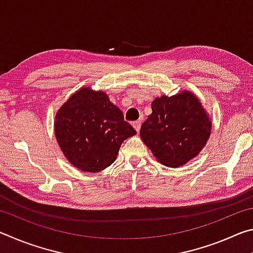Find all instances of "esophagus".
I'll return each mask as SVG.
<instances>
[{"mask_svg":"<svg viewBox=\"0 0 253 253\" xmlns=\"http://www.w3.org/2000/svg\"><path fill=\"white\" fill-rule=\"evenodd\" d=\"M132 126H134L136 131L138 132L140 130V126H142V119H139V121H136V122L132 123Z\"/></svg>","mask_w":253,"mask_h":253,"instance_id":"1","label":"esophagus"}]
</instances>
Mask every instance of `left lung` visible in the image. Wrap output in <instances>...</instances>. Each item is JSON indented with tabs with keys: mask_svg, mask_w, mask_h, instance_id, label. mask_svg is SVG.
Listing matches in <instances>:
<instances>
[{
	"mask_svg": "<svg viewBox=\"0 0 253 253\" xmlns=\"http://www.w3.org/2000/svg\"><path fill=\"white\" fill-rule=\"evenodd\" d=\"M211 130V117L202 102L192 91L182 90L153 100L139 135L161 164L178 168L199 155Z\"/></svg>",
	"mask_w": 253,
	"mask_h": 253,
	"instance_id": "obj_1",
	"label": "left lung"
}]
</instances>
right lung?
Listing matches in <instances>:
<instances>
[{
  "instance_id": "add662e5",
  "label": "right lung",
  "mask_w": 253,
  "mask_h": 253,
  "mask_svg": "<svg viewBox=\"0 0 253 253\" xmlns=\"http://www.w3.org/2000/svg\"><path fill=\"white\" fill-rule=\"evenodd\" d=\"M54 135L71 165L97 173L116 161L123 142L136 130L105 91L84 87L58 109Z\"/></svg>"
}]
</instances>
